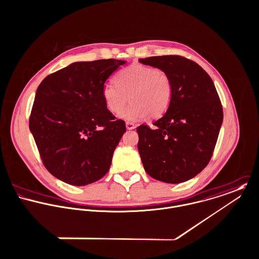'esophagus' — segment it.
<instances>
[{
  "mask_svg": "<svg viewBox=\"0 0 259 259\" xmlns=\"http://www.w3.org/2000/svg\"><path fill=\"white\" fill-rule=\"evenodd\" d=\"M136 126H135V124L134 123H131V122H126V128L128 129V130H132V129H134Z\"/></svg>",
  "mask_w": 259,
  "mask_h": 259,
  "instance_id": "1",
  "label": "esophagus"
}]
</instances>
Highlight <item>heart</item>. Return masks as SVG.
Returning <instances> with one entry per match:
<instances>
[{"instance_id": "heart-1", "label": "heart", "mask_w": 259, "mask_h": 259, "mask_svg": "<svg viewBox=\"0 0 259 259\" xmlns=\"http://www.w3.org/2000/svg\"><path fill=\"white\" fill-rule=\"evenodd\" d=\"M116 83L104 85L103 98L112 113H119L128 101L133 100L119 117L129 122L146 118L162 117L169 109L173 86L168 73L142 64H134L121 70L116 76Z\"/></svg>"}]
</instances>
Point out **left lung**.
Masks as SVG:
<instances>
[{"label":"left lung","instance_id":"8db88e82","mask_svg":"<svg viewBox=\"0 0 259 259\" xmlns=\"http://www.w3.org/2000/svg\"><path fill=\"white\" fill-rule=\"evenodd\" d=\"M139 62L168 73L173 86L171 105L154 127H137L144 169L162 182L187 181L209 163L223 121L213 81L197 63L181 56H156Z\"/></svg>","mask_w":259,"mask_h":259}]
</instances>
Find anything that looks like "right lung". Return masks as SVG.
Listing matches in <instances>:
<instances>
[{
    "mask_svg": "<svg viewBox=\"0 0 259 259\" xmlns=\"http://www.w3.org/2000/svg\"><path fill=\"white\" fill-rule=\"evenodd\" d=\"M125 63L75 62L39 85L29 127L45 167L63 182L84 186L109 171L126 126L107 109L103 87Z\"/></svg>",
    "mask_w": 259,
    "mask_h": 259,
    "instance_id": "right-lung-1",
    "label": "right lung"
}]
</instances>
